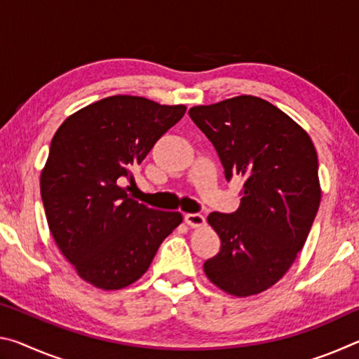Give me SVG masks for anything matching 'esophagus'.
<instances>
[{
  "label": "esophagus",
  "instance_id": "34e87169",
  "mask_svg": "<svg viewBox=\"0 0 359 359\" xmlns=\"http://www.w3.org/2000/svg\"><path fill=\"white\" fill-rule=\"evenodd\" d=\"M185 223L191 228H201L205 224V218L201 214H187L185 215Z\"/></svg>",
  "mask_w": 359,
  "mask_h": 359
}]
</instances>
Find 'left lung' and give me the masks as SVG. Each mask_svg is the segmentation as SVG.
<instances>
[{
    "label": "left lung",
    "mask_w": 359,
    "mask_h": 359,
    "mask_svg": "<svg viewBox=\"0 0 359 359\" xmlns=\"http://www.w3.org/2000/svg\"><path fill=\"white\" fill-rule=\"evenodd\" d=\"M188 114L215 147L224 177L245 179L239 209L208 217L222 245L204 263L205 276L228 294L263 293L287 274L317 215V150L302 126L258 96L194 106Z\"/></svg>",
    "instance_id": "left-lung-1"
}]
</instances>
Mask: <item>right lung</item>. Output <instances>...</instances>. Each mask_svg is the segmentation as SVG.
<instances>
[{"label":"right lung","instance_id":"1","mask_svg":"<svg viewBox=\"0 0 359 359\" xmlns=\"http://www.w3.org/2000/svg\"><path fill=\"white\" fill-rule=\"evenodd\" d=\"M184 104L115 95L69 115L41 172L48 229L77 276L101 290L141 278L158 247L184 220L180 212L135 201L123 179L154 144L184 117Z\"/></svg>","mask_w":359,"mask_h":359}]
</instances>
